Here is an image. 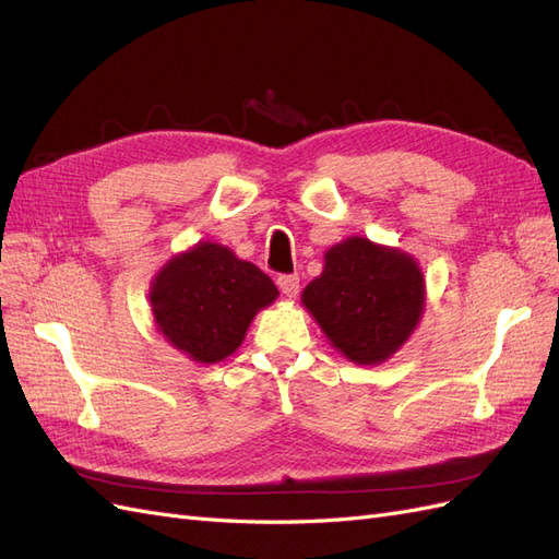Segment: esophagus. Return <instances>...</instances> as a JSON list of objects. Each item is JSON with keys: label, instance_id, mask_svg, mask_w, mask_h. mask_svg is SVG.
<instances>
[{"label": "esophagus", "instance_id": "obj_1", "mask_svg": "<svg viewBox=\"0 0 559 559\" xmlns=\"http://www.w3.org/2000/svg\"><path fill=\"white\" fill-rule=\"evenodd\" d=\"M277 286L286 298H296L298 289H300V280H298V275H282V277H277Z\"/></svg>", "mask_w": 559, "mask_h": 559}]
</instances>
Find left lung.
<instances>
[{
    "label": "left lung",
    "instance_id": "8db88e82",
    "mask_svg": "<svg viewBox=\"0 0 559 559\" xmlns=\"http://www.w3.org/2000/svg\"><path fill=\"white\" fill-rule=\"evenodd\" d=\"M425 300V275L411 253L359 235L333 245L300 294L329 343L361 366H378L408 343Z\"/></svg>",
    "mask_w": 559,
    "mask_h": 559
}]
</instances>
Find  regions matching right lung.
Wrapping results in <instances>:
<instances>
[{"mask_svg": "<svg viewBox=\"0 0 559 559\" xmlns=\"http://www.w3.org/2000/svg\"><path fill=\"white\" fill-rule=\"evenodd\" d=\"M277 296L273 280L218 242L175 253L148 289L158 333L183 357L207 366L230 357L253 317Z\"/></svg>", "mask_w": 559, "mask_h": 559, "instance_id": "right-lung-1", "label": "right lung"}]
</instances>
